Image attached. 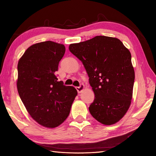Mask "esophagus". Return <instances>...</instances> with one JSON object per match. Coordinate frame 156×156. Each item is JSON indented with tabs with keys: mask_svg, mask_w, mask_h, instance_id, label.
Segmentation results:
<instances>
[{
	"mask_svg": "<svg viewBox=\"0 0 156 156\" xmlns=\"http://www.w3.org/2000/svg\"><path fill=\"white\" fill-rule=\"evenodd\" d=\"M76 90H77L78 93H80V92H82V91L84 89V85L83 84H81L80 86H79V87H76Z\"/></svg>",
	"mask_w": 156,
	"mask_h": 156,
	"instance_id": "obj_1",
	"label": "esophagus"
}]
</instances>
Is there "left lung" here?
I'll use <instances>...</instances> for the list:
<instances>
[{
	"instance_id": "obj_1",
	"label": "left lung",
	"mask_w": 156,
	"mask_h": 156,
	"mask_svg": "<svg viewBox=\"0 0 156 156\" xmlns=\"http://www.w3.org/2000/svg\"><path fill=\"white\" fill-rule=\"evenodd\" d=\"M69 50L82 62L95 98L89 111L102 124H115L131 105L135 72L129 49L117 38L96 36Z\"/></svg>"
}]
</instances>
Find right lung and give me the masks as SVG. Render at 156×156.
I'll list each match as a JSON object with an SVG mask.
<instances>
[{"instance_id": "right-lung-1", "label": "right lung", "mask_w": 156, "mask_h": 156, "mask_svg": "<svg viewBox=\"0 0 156 156\" xmlns=\"http://www.w3.org/2000/svg\"><path fill=\"white\" fill-rule=\"evenodd\" d=\"M65 51L63 44L38 43L30 46L18 62L19 97L31 117L45 127H58L67 119L78 94L55 75Z\"/></svg>"}]
</instances>
